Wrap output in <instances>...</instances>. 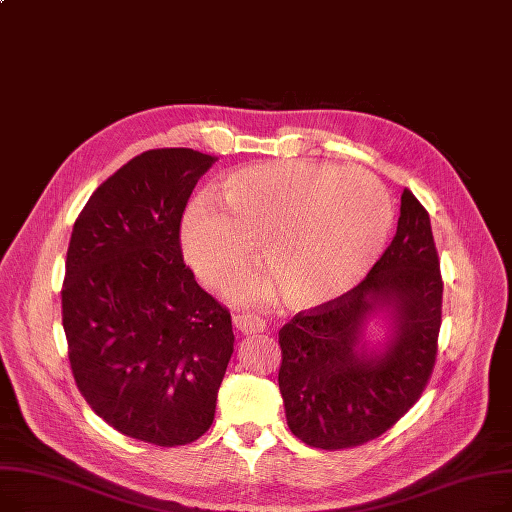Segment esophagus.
I'll return each instance as SVG.
<instances>
[{
  "mask_svg": "<svg viewBox=\"0 0 512 512\" xmlns=\"http://www.w3.org/2000/svg\"><path fill=\"white\" fill-rule=\"evenodd\" d=\"M234 328L240 335H257V332L265 330V320L251 314H238L234 316Z\"/></svg>",
  "mask_w": 512,
  "mask_h": 512,
  "instance_id": "1",
  "label": "esophagus"
}]
</instances>
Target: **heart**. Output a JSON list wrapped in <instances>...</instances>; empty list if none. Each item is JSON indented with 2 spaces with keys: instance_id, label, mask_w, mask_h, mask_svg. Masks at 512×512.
<instances>
[{
  "instance_id": "b5f03b06",
  "label": "heart",
  "mask_w": 512,
  "mask_h": 512,
  "mask_svg": "<svg viewBox=\"0 0 512 512\" xmlns=\"http://www.w3.org/2000/svg\"><path fill=\"white\" fill-rule=\"evenodd\" d=\"M215 198L188 207L182 253L205 284L219 286L255 251L268 268L236 276L228 297L265 305L282 293L295 307H318L349 293L385 249L391 203L376 177L314 161L259 163L232 171Z\"/></svg>"
}]
</instances>
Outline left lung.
I'll return each mask as SVG.
<instances>
[{
    "label": "left lung",
    "instance_id": "obj_1",
    "mask_svg": "<svg viewBox=\"0 0 512 512\" xmlns=\"http://www.w3.org/2000/svg\"><path fill=\"white\" fill-rule=\"evenodd\" d=\"M441 295L429 213L404 190L395 238L370 274L278 332V385L293 435L343 450L395 425L431 376ZM370 323L384 328L381 340L369 339Z\"/></svg>",
    "mask_w": 512,
    "mask_h": 512
}]
</instances>
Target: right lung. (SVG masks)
Segmentation results:
<instances>
[{
  "label": "right lung",
  "mask_w": 512,
  "mask_h": 512,
  "mask_svg": "<svg viewBox=\"0 0 512 512\" xmlns=\"http://www.w3.org/2000/svg\"><path fill=\"white\" fill-rule=\"evenodd\" d=\"M217 161L192 148L138 154L77 217L62 286L75 383L119 433L184 446L213 422L234 351L232 318L196 284L180 224Z\"/></svg>",
  "instance_id": "right-lung-1"
}]
</instances>
